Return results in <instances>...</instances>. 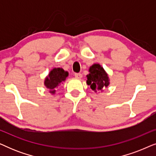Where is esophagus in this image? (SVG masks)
Listing matches in <instances>:
<instances>
[{
    "mask_svg": "<svg viewBox=\"0 0 156 156\" xmlns=\"http://www.w3.org/2000/svg\"><path fill=\"white\" fill-rule=\"evenodd\" d=\"M74 76H75V77L77 78V79H81L82 77V74H80V73H75V74H74Z\"/></svg>",
    "mask_w": 156,
    "mask_h": 156,
    "instance_id": "obj_1",
    "label": "esophagus"
}]
</instances>
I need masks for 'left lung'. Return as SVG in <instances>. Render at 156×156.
<instances>
[{
    "label": "left lung",
    "instance_id": "left-lung-1",
    "mask_svg": "<svg viewBox=\"0 0 156 156\" xmlns=\"http://www.w3.org/2000/svg\"><path fill=\"white\" fill-rule=\"evenodd\" d=\"M89 74L87 75V84L89 85L93 91L101 90L109 84L108 74L103 67L99 64H94L89 69Z\"/></svg>",
    "mask_w": 156,
    "mask_h": 156
}]
</instances>
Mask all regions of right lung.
I'll use <instances>...</instances> for the list:
<instances>
[{
    "label": "right lung",
    "instance_id": "add662e5",
    "mask_svg": "<svg viewBox=\"0 0 156 156\" xmlns=\"http://www.w3.org/2000/svg\"><path fill=\"white\" fill-rule=\"evenodd\" d=\"M67 76L68 72H65L62 68H54L45 78L44 85L47 88L50 89V93L55 94V89L58 87L61 82L65 81Z\"/></svg>",
    "mask_w": 156,
    "mask_h": 156
}]
</instances>
